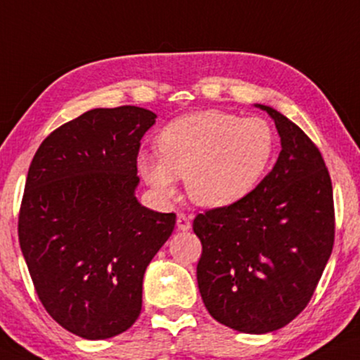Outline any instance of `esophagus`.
Returning <instances> with one entry per match:
<instances>
[{
  "instance_id": "1",
  "label": "esophagus",
  "mask_w": 360,
  "mask_h": 360,
  "mask_svg": "<svg viewBox=\"0 0 360 360\" xmlns=\"http://www.w3.org/2000/svg\"><path fill=\"white\" fill-rule=\"evenodd\" d=\"M176 229H179L180 232H187V230L192 229V220H190L187 215L179 214V217H176Z\"/></svg>"
}]
</instances>
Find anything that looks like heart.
Listing matches in <instances>:
<instances>
[{
    "mask_svg": "<svg viewBox=\"0 0 360 360\" xmlns=\"http://www.w3.org/2000/svg\"><path fill=\"white\" fill-rule=\"evenodd\" d=\"M160 157L140 155L141 179L162 198L187 180L195 203L208 208L240 202L269 172L277 136L267 120L205 110L173 120L157 140Z\"/></svg>",
    "mask_w": 360,
    "mask_h": 360,
    "instance_id": "b5f03b06",
    "label": "heart"
}]
</instances>
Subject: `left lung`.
<instances>
[{
  "instance_id": "1",
  "label": "left lung",
  "mask_w": 360,
  "mask_h": 360,
  "mask_svg": "<svg viewBox=\"0 0 360 360\" xmlns=\"http://www.w3.org/2000/svg\"><path fill=\"white\" fill-rule=\"evenodd\" d=\"M281 136L269 175L245 198L198 214V290L217 322L267 334L309 304L334 245L332 181L321 152L295 123L267 105Z\"/></svg>"
}]
</instances>
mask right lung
<instances>
[{"label":"right lung","mask_w":360,"mask_h":360,"mask_svg":"<svg viewBox=\"0 0 360 360\" xmlns=\"http://www.w3.org/2000/svg\"><path fill=\"white\" fill-rule=\"evenodd\" d=\"M157 115L95 108L50 133L34 153L18 237L46 312L88 340L135 323L143 275L175 229V214L136 200L140 140Z\"/></svg>","instance_id":"1"}]
</instances>
